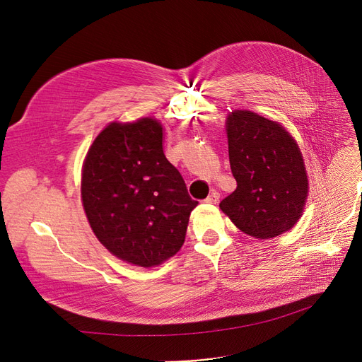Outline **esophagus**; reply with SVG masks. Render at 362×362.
<instances>
[{
  "label": "esophagus",
  "mask_w": 362,
  "mask_h": 362,
  "mask_svg": "<svg viewBox=\"0 0 362 362\" xmlns=\"http://www.w3.org/2000/svg\"><path fill=\"white\" fill-rule=\"evenodd\" d=\"M218 200H220V193L212 190V193L205 199V204H218Z\"/></svg>",
  "instance_id": "34e87169"
}]
</instances>
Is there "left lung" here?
<instances>
[{
	"instance_id": "obj_1",
	"label": "left lung",
	"mask_w": 362,
	"mask_h": 362,
	"mask_svg": "<svg viewBox=\"0 0 362 362\" xmlns=\"http://www.w3.org/2000/svg\"><path fill=\"white\" fill-rule=\"evenodd\" d=\"M228 158L236 190L220 208L235 226L257 239L290 230L308 197L300 148L276 122L251 111H233L227 120Z\"/></svg>"
}]
</instances>
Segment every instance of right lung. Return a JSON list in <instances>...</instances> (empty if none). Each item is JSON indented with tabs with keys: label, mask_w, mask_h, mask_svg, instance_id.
<instances>
[{
	"label": "right lung",
	"mask_w": 362,
	"mask_h": 362,
	"mask_svg": "<svg viewBox=\"0 0 362 362\" xmlns=\"http://www.w3.org/2000/svg\"><path fill=\"white\" fill-rule=\"evenodd\" d=\"M162 141L157 120L111 123L93 141L83 168V206L93 233L115 257L141 267L180 251L197 206Z\"/></svg>",
	"instance_id": "right-lung-1"
}]
</instances>
